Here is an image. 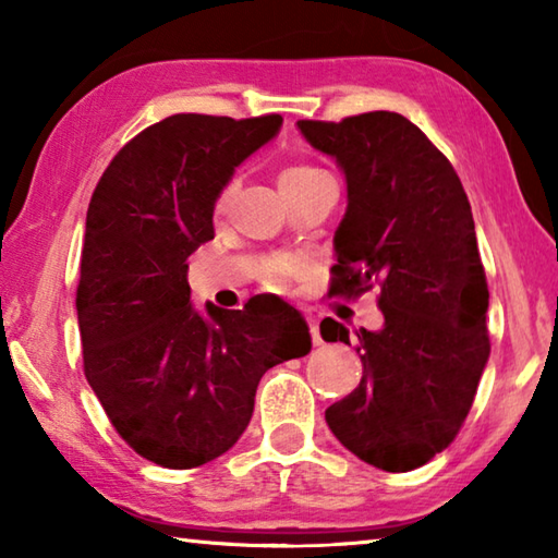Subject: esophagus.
Segmentation results:
<instances>
[{
  "label": "esophagus",
  "instance_id": "obj_1",
  "mask_svg": "<svg viewBox=\"0 0 558 558\" xmlns=\"http://www.w3.org/2000/svg\"><path fill=\"white\" fill-rule=\"evenodd\" d=\"M307 325H310V335H313V342L323 344V337H319V323L313 315H307Z\"/></svg>",
  "mask_w": 558,
  "mask_h": 558
}]
</instances>
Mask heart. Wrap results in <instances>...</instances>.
<instances>
[{"mask_svg":"<svg viewBox=\"0 0 558 558\" xmlns=\"http://www.w3.org/2000/svg\"><path fill=\"white\" fill-rule=\"evenodd\" d=\"M323 174L325 172H319L317 167H307V165L288 167L286 172L280 174V189H282V192H286V189L307 184V182H313V179L323 177ZM233 194H235V182L226 184L223 192L219 194V199H216V211L221 214V211L229 209ZM295 270H298V263L295 260H272L270 266H268V270H266V276H268L270 282H278V280H282L286 276H290V272H295Z\"/></svg>","mask_w":558,"mask_h":558,"instance_id":"1","label":"heart"}]
</instances>
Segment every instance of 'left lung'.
Returning <instances> with one entry per match:
<instances>
[{"label":"left lung","mask_w":558,"mask_h":558,"mask_svg":"<svg viewBox=\"0 0 558 558\" xmlns=\"http://www.w3.org/2000/svg\"><path fill=\"white\" fill-rule=\"evenodd\" d=\"M298 130L347 182L329 290L352 298L381 288L384 327L356 332L362 381L325 421L374 468H421L456 438L489 359V292L468 194L446 155L399 112L298 120ZM319 329L349 344L332 317Z\"/></svg>","instance_id":"1"}]
</instances>
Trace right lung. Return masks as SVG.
I'll return each instance as SVG.
<instances>
[{"label":"right lung","mask_w":558,"mask_h":558,"mask_svg":"<svg viewBox=\"0 0 558 558\" xmlns=\"http://www.w3.org/2000/svg\"><path fill=\"white\" fill-rule=\"evenodd\" d=\"M280 128V116L165 118L112 157L93 192L75 295L83 369L122 440L162 468L233 448L260 376L313 349L286 302L199 313L186 282L223 186Z\"/></svg>","instance_id":"obj_1"}]
</instances>
